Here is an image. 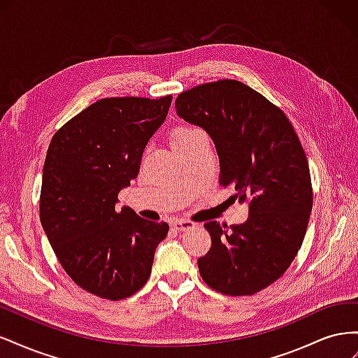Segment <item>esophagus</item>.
Wrapping results in <instances>:
<instances>
[{"label": "esophagus", "instance_id": "34e87169", "mask_svg": "<svg viewBox=\"0 0 358 358\" xmlns=\"http://www.w3.org/2000/svg\"><path fill=\"white\" fill-rule=\"evenodd\" d=\"M171 225H173V229L178 230V231L192 230V229H196V227H197L196 222H192L189 220H176V221H173Z\"/></svg>", "mask_w": 358, "mask_h": 358}]
</instances>
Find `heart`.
Here are the masks:
<instances>
[{
    "label": "heart",
    "instance_id": "b5f03b06",
    "mask_svg": "<svg viewBox=\"0 0 358 358\" xmlns=\"http://www.w3.org/2000/svg\"><path fill=\"white\" fill-rule=\"evenodd\" d=\"M201 131L196 127L189 125H178L170 131V145L173 149H178L180 146H185L191 140L200 134Z\"/></svg>",
    "mask_w": 358,
    "mask_h": 358
}]
</instances>
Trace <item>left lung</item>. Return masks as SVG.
I'll list each match as a JSON object with an SVG mask.
<instances>
[{
	"label": "left lung",
	"instance_id": "8db88e82",
	"mask_svg": "<svg viewBox=\"0 0 358 358\" xmlns=\"http://www.w3.org/2000/svg\"><path fill=\"white\" fill-rule=\"evenodd\" d=\"M175 106L212 137L220 185L249 201L243 224H204L212 246L200 275L225 296H252L287 272L305 239L313 201L305 150L287 115L239 80L194 86Z\"/></svg>",
	"mask_w": 358,
	"mask_h": 358
}]
</instances>
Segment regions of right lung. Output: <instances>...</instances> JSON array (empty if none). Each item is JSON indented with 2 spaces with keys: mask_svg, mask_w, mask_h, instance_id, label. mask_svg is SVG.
Masks as SVG:
<instances>
[{
  "mask_svg": "<svg viewBox=\"0 0 358 358\" xmlns=\"http://www.w3.org/2000/svg\"><path fill=\"white\" fill-rule=\"evenodd\" d=\"M170 104L171 95L101 99L50 140L40 192L43 230L74 284L101 299L136 294L169 233L167 222L115 204L137 178L145 146Z\"/></svg>",
  "mask_w": 358,
  "mask_h": 358,
  "instance_id": "right-lung-1",
  "label": "right lung"
}]
</instances>
